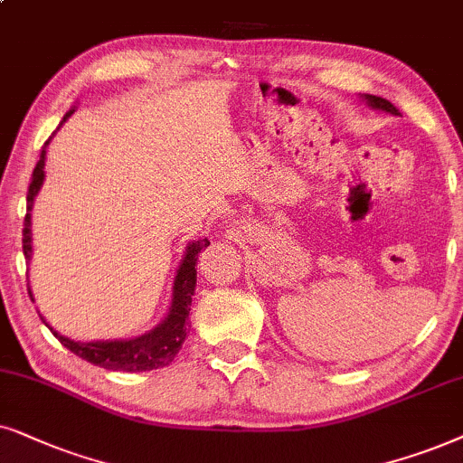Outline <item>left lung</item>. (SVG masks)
Segmentation results:
<instances>
[{"mask_svg": "<svg viewBox=\"0 0 463 463\" xmlns=\"http://www.w3.org/2000/svg\"><path fill=\"white\" fill-rule=\"evenodd\" d=\"M364 101L368 103V106H371L373 109H383V112H387V114H393V116H398L400 112L396 109V106H392L390 101H387V99H383V97H377V95H364Z\"/></svg>", "mask_w": 463, "mask_h": 463, "instance_id": "1", "label": "left lung"}]
</instances>
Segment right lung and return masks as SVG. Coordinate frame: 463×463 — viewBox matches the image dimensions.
I'll return each mask as SVG.
<instances>
[{
  "label": "right lung",
  "instance_id": "1",
  "mask_svg": "<svg viewBox=\"0 0 463 463\" xmlns=\"http://www.w3.org/2000/svg\"><path fill=\"white\" fill-rule=\"evenodd\" d=\"M76 109H70L61 120V125L70 118ZM59 125V127H61ZM46 141L42 147L40 160L35 165L33 175H31L29 193H27V215H24V228H23V254L27 260H31V209H33V199L38 196L42 184H44V163H46ZM209 245L207 239H199V241L188 243L184 260L177 269L175 281H174V298H171V307L167 317L160 322L156 328H152L146 335L135 338H120V341H92V343H78L71 341L52 328L51 324L42 317L54 336L59 338L61 345L76 354L82 360L90 362V364L108 368V371H122V373H144L154 371V368H163L174 362L177 351L182 349V343L186 341L188 335V316L190 305H193V296L196 288V260H199L201 250ZM31 294V289H29Z\"/></svg>",
  "mask_w": 463,
  "mask_h": 463
}]
</instances>
